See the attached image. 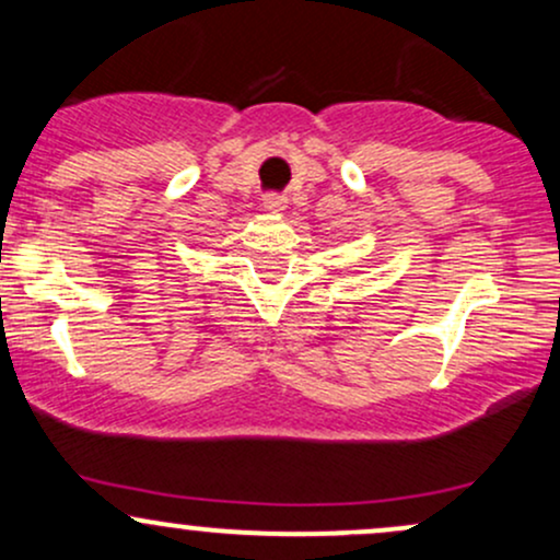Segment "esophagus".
Masks as SVG:
<instances>
[{
  "label": "esophagus",
  "instance_id": "1",
  "mask_svg": "<svg viewBox=\"0 0 560 560\" xmlns=\"http://www.w3.org/2000/svg\"><path fill=\"white\" fill-rule=\"evenodd\" d=\"M262 205H266L268 210H284L287 208V197L279 195V191H268V195L262 197Z\"/></svg>",
  "mask_w": 560,
  "mask_h": 560
}]
</instances>
